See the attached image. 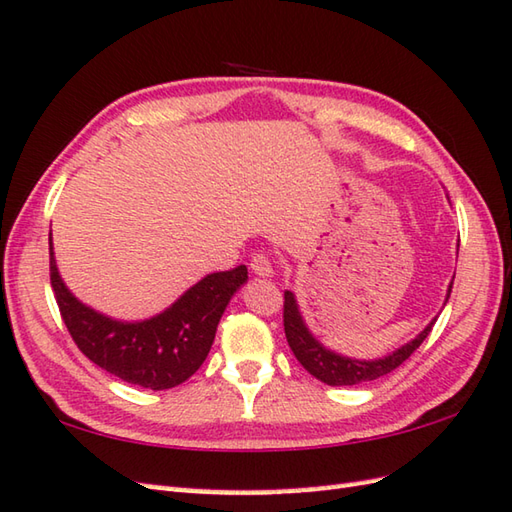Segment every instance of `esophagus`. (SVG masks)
<instances>
[{"label":"esophagus","mask_w":512,"mask_h":512,"mask_svg":"<svg viewBox=\"0 0 512 512\" xmlns=\"http://www.w3.org/2000/svg\"><path fill=\"white\" fill-rule=\"evenodd\" d=\"M250 270H253L257 277H270L273 275V264H270V259L266 255L257 253L253 259H250Z\"/></svg>","instance_id":"1"}]
</instances>
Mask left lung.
<instances>
[{"mask_svg":"<svg viewBox=\"0 0 512 512\" xmlns=\"http://www.w3.org/2000/svg\"><path fill=\"white\" fill-rule=\"evenodd\" d=\"M451 288H453V281L449 284L444 306H447L449 301ZM433 323H436V319H433L427 328L416 336V339H411L409 343L398 347L396 352H391L383 358H372V361H358V358H350L334 350H328V347H325L317 336L310 332L306 321H303L295 292L290 290L284 292V330H286V339L292 354L297 356V361L306 367L314 378H319L321 383L334 385V387L361 385L394 372V369L405 363L407 358L422 345V341L427 339Z\"/></svg>","mask_w":512,"mask_h":512,"instance_id":"left-lung-1","label":"left lung"}]
</instances>
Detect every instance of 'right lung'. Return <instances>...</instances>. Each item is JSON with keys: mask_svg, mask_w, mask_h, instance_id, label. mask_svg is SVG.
I'll return each mask as SVG.
<instances>
[{"mask_svg": "<svg viewBox=\"0 0 512 512\" xmlns=\"http://www.w3.org/2000/svg\"><path fill=\"white\" fill-rule=\"evenodd\" d=\"M246 279V266L211 273L156 317L118 321L85 306L63 284L50 233V284L76 347L105 372L145 389H171L198 372L228 301Z\"/></svg>", "mask_w": 512, "mask_h": 512, "instance_id": "right-lung-1", "label": "right lung"}]
</instances>
